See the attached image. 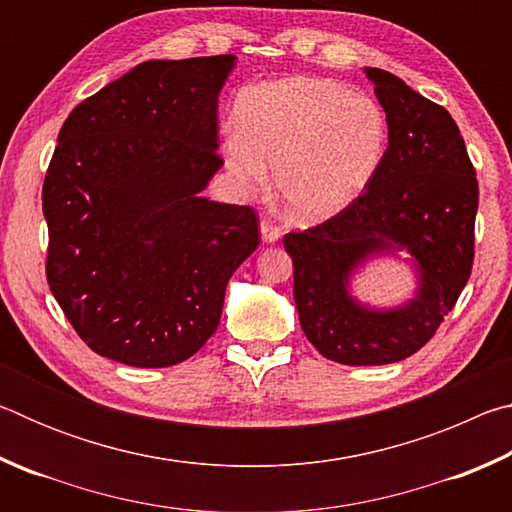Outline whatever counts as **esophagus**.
<instances>
[{
	"instance_id": "1",
	"label": "esophagus",
	"mask_w": 512,
	"mask_h": 512,
	"mask_svg": "<svg viewBox=\"0 0 512 512\" xmlns=\"http://www.w3.org/2000/svg\"><path fill=\"white\" fill-rule=\"evenodd\" d=\"M259 230H262V239L266 244H275L280 239V228L271 221V219H262L259 221Z\"/></svg>"
}]
</instances>
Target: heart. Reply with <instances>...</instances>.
Wrapping results in <instances>:
<instances>
[{
  "label": "heart",
  "mask_w": 512,
  "mask_h": 512,
  "mask_svg": "<svg viewBox=\"0 0 512 512\" xmlns=\"http://www.w3.org/2000/svg\"><path fill=\"white\" fill-rule=\"evenodd\" d=\"M386 135L384 112L366 94L320 76H289L241 94L223 155L246 189L262 187L266 164L275 167V192L287 212L316 221L366 189Z\"/></svg>",
  "instance_id": "obj_1"
}]
</instances>
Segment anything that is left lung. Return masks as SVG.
Masks as SVG:
<instances>
[{
    "instance_id": "8db88e82",
    "label": "left lung",
    "mask_w": 512,
    "mask_h": 512,
    "mask_svg": "<svg viewBox=\"0 0 512 512\" xmlns=\"http://www.w3.org/2000/svg\"><path fill=\"white\" fill-rule=\"evenodd\" d=\"M366 74L388 121L375 176L341 212L282 239L302 332L343 366L395 363L431 341L470 280L479 207L474 164L452 115L391 72ZM393 243L419 259V298L393 312L354 306L344 291L349 271Z\"/></svg>"
}]
</instances>
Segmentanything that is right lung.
Returning <instances> with one entry per match:
<instances>
[{"mask_svg": "<svg viewBox=\"0 0 512 512\" xmlns=\"http://www.w3.org/2000/svg\"><path fill=\"white\" fill-rule=\"evenodd\" d=\"M235 56L146 60L81 101L45 183L47 282L101 357L167 368L221 320L225 284L259 246L248 205L207 201L223 158L216 103Z\"/></svg>", "mask_w": 512, "mask_h": 512, "instance_id": "right-lung-1", "label": "right lung"}]
</instances>
